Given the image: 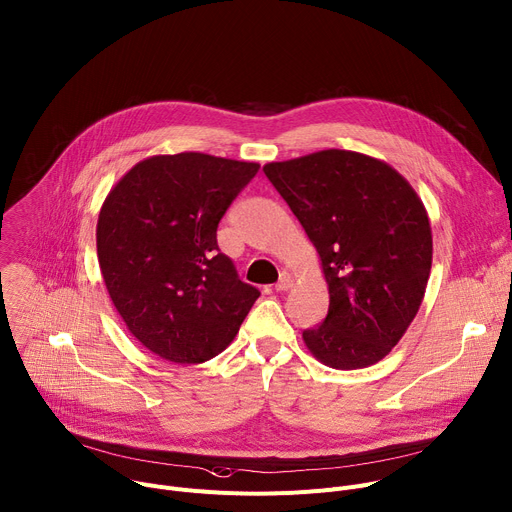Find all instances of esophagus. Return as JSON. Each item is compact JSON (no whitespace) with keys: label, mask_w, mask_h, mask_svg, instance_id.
I'll return each instance as SVG.
<instances>
[{"label":"esophagus","mask_w":512,"mask_h":512,"mask_svg":"<svg viewBox=\"0 0 512 512\" xmlns=\"http://www.w3.org/2000/svg\"><path fill=\"white\" fill-rule=\"evenodd\" d=\"M291 285H294V277H291L289 273H281L275 283V291H287Z\"/></svg>","instance_id":"esophagus-1"}]
</instances>
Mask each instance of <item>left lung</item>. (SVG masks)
<instances>
[{"mask_svg": "<svg viewBox=\"0 0 512 512\" xmlns=\"http://www.w3.org/2000/svg\"><path fill=\"white\" fill-rule=\"evenodd\" d=\"M316 247L328 283L326 320L304 330L312 356L356 371L407 332L431 271V227L413 186L387 162L322 150L263 166Z\"/></svg>", "mask_w": 512, "mask_h": 512, "instance_id": "left-lung-1", "label": "left lung"}]
</instances>
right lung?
Masks as SVG:
<instances>
[{
    "instance_id": "right-lung-1",
    "label": "right lung",
    "mask_w": 512,
    "mask_h": 512,
    "mask_svg": "<svg viewBox=\"0 0 512 512\" xmlns=\"http://www.w3.org/2000/svg\"><path fill=\"white\" fill-rule=\"evenodd\" d=\"M257 170L200 152L152 156L107 194L97 257L109 298L133 338L162 360L221 354L259 298L216 245L218 223Z\"/></svg>"
}]
</instances>
